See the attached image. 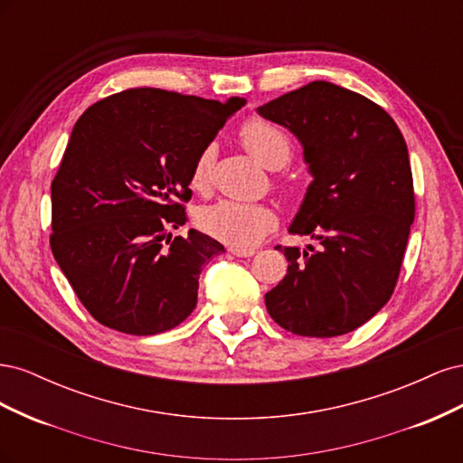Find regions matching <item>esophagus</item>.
Masks as SVG:
<instances>
[{
	"label": "esophagus",
	"mask_w": 463,
	"mask_h": 463,
	"mask_svg": "<svg viewBox=\"0 0 463 463\" xmlns=\"http://www.w3.org/2000/svg\"><path fill=\"white\" fill-rule=\"evenodd\" d=\"M230 253L235 255V257H253L257 250L250 249V247H230Z\"/></svg>",
	"instance_id": "34e87169"
}]
</instances>
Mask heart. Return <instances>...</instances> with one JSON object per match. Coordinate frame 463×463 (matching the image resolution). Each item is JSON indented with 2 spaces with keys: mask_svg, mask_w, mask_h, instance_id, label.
<instances>
[{
  "mask_svg": "<svg viewBox=\"0 0 463 463\" xmlns=\"http://www.w3.org/2000/svg\"><path fill=\"white\" fill-rule=\"evenodd\" d=\"M245 148L269 170H279L291 158V143L278 125L266 119H249L240 131ZM213 150L204 148L191 172V185L203 189L208 184ZM199 226L216 240L235 247L257 243L274 226V213L264 204L222 199L199 210Z\"/></svg>",
  "mask_w": 463,
  "mask_h": 463,
  "instance_id": "obj_1",
  "label": "heart"
}]
</instances>
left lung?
I'll use <instances>...</instances> for the list:
<instances>
[{"label":"left lung","instance_id":"8db88e82","mask_svg":"<svg viewBox=\"0 0 463 463\" xmlns=\"http://www.w3.org/2000/svg\"><path fill=\"white\" fill-rule=\"evenodd\" d=\"M298 138L313 181L289 233L318 247H276L288 274L264 296L288 332L332 338L365 325L394 291L415 216L410 154L369 98L313 80L257 108Z\"/></svg>","mask_w":463,"mask_h":463}]
</instances>
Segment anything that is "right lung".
<instances>
[{
    "instance_id": "1",
    "label": "right lung",
    "mask_w": 463,
    "mask_h": 463,
    "mask_svg": "<svg viewBox=\"0 0 463 463\" xmlns=\"http://www.w3.org/2000/svg\"><path fill=\"white\" fill-rule=\"evenodd\" d=\"M243 98L160 89L108 96L79 118L52 181V253L100 325L152 335L184 322L223 245L187 222L191 172Z\"/></svg>"
}]
</instances>
